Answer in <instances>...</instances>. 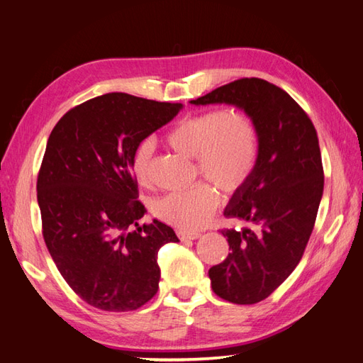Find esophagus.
<instances>
[{
    "label": "esophagus",
    "mask_w": 363,
    "mask_h": 363,
    "mask_svg": "<svg viewBox=\"0 0 363 363\" xmlns=\"http://www.w3.org/2000/svg\"><path fill=\"white\" fill-rule=\"evenodd\" d=\"M201 234L200 233H195V231H186V230H179L177 231V238L181 240H195L200 238Z\"/></svg>",
    "instance_id": "obj_1"
}]
</instances>
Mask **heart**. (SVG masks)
<instances>
[{"instance_id": "b5f03b06", "label": "heart", "mask_w": 363, "mask_h": 363, "mask_svg": "<svg viewBox=\"0 0 363 363\" xmlns=\"http://www.w3.org/2000/svg\"><path fill=\"white\" fill-rule=\"evenodd\" d=\"M174 149L196 160V174L233 195L242 190L258 167L261 140L257 121L240 108H212L177 121L168 132ZM155 140H140L130 155V172L141 187H152ZM198 182L189 190L169 191L152 203L154 216L181 230H198L220 204L217 189Z\"/></svg>"}]
</instances>
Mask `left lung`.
<instances>
[{"label": "left lung", "instance_id": "obj_1", "mask_svg": "<svg viewBox=\"0 0 363 363\" xmlns=\"http://www.w3.org/2000/svg\"><path fill=\"white\" fill-rule=\"evenodd\" d=\"M218 102L250 113L261 152L250 181L225 209L228 218L245 220L257 230H220L231 252L209 269V279L218 297L250 305L271 296L302 259L324 189L321 149L307 113L274 83L239 78L191 101Z\"/></svg>", "mask_w": 363, "mask_h": 363}]
</instances>
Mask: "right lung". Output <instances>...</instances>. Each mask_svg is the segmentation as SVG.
Returning <instances> with one entry per match:
<instances>
[{
  "instance_id": "obj_1",
  "label": "right lung",
  "mask_w": 363,
  "mask_h": 363,
  "mask_svg": "<svg viewBox=\"0 0 363 363\" xmlns=\"http://www.w3.org/2000/svg\"><path fill=\"white\" fill-rule=\"evenodd\" d=\"M181 108L110 92L70 108L50 133L38 174L42 236L62 279L91 307L132 311L157 293L159 250L177 238L159 220L138 225L146 209L130 155Z\"/></svg>"
}]
</instances>
